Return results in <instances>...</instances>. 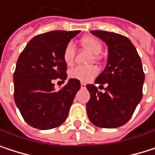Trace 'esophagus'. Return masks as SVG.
<instances>
[{"label": "esophagus", "instance_id": "34e87169", "mask_svg": "<svg viewBox=\"0 0 155 155\" xmlns=\"http://www.w3.org/2000/svg\"><path fill=\"white\" fill-rule=\"evenodd\" d=\"M80 87H81V88H86V84L82 82V83H81V86H80Z\"/></svg>", "mask_w": 155, "mask_h": 155}]
</instances>
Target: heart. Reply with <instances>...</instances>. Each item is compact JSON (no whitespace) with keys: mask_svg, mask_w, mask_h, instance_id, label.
Segmentation results:
<instances>
[{"mask_svg":"<svg viewBox=\"0 0 155 155\" xmlns=\"http://www.w3.org/2000/svg\"><path fill=\"white\" fill-rule=\"evenodd\" d=\"M81 45L88 49L95 56H97L102 51V43L100 40L93 36H85L80 40ZM75 49L72 43H68L63 50V60L68 66H71L74 63ZM98 73L97 67H77L69 73L70 78L78 79L81 82L91 81Z\"/></svg>","mask_w":155,"mask_h":155,"instance_id":"heart-1","label":"heart"}]
</instances>
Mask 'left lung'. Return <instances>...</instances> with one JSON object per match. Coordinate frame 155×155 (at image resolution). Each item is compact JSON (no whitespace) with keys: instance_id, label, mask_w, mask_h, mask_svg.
I'll return each instance as SVG.
<instances>
[{"instance_id":"obj_1","label":"left lung","mask_w":155,"mask_h":155,"mask_svg":"<svg viewBox=\"0 0 155 155\" xmlns=\"http://www.w3.org/2000/svg\"><path fill=\"white\" fill-rule=\"evenodd\" d=\"M108 47L106 68L95 84L107 85L99 92L95 85H87L90 99L87 112L91 123L102 128H116L132 117L143 97L144 73L141 58L131 40L114 32L91 31Z\"/></svg>"}]
</instances>
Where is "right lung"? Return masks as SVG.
Wrapping results in <instances>:
<instances>
[{
  "label": "right lung",
  "instance_id": "1",
  "mask_svg": "<svg viewBox=\"0 0 155 155\" xmlns=\"http://www.w3.org/2000/svg\"><path fill=\"white\" fill-rule=\"evenodd\" d=\"M80 31H53L31 39L21 53L15 72L14 101L23 119L31 126L52 129L67 119L80 81L70 78L58 91L53 80L67 79L63 50Z\"/></svg>",
  "mask_w": 155,
  "mask_h": 155
}]
</instances>
